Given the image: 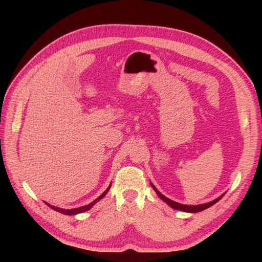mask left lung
<instances>
[{
    "label": "left lung",
    "instance_id": "1",
    "mask_svg": "<svg viewBox=\"0 0 262 262\" xmlns=\"http://www.w3.org/2000/svg\"><path fill=\"white\" fill-rule=\"evenodd\" d=\"M150 186H152V188L155 190V192L157 193V195L160 196L163 201H165L168 205H170V207H171L172 209L180 210V211H184V212H191V213L200 212V211H203V210H205V209H208V208L212 207L213 204H215L217 201H220V200L222 199V198H223V195H224V194L221 195V196L217 198V199H215L214 201H211V202H209V203H204V204H200V205H186V204H180V203H178V202H175V201H172V200L168 199V198H166L165 195H163L160 191H158V190L155 188V186H154L153 184H150Z\"/></svg>",
    "mask_w": 262,
    "mask_h": 262
}]
</instances>
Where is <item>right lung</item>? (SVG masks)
Masks as SVG:
<instances>
[{
    "label": "right lung",
    "mask_w": 262,
    "mask_h": 262,
    "mask_svg": "<svg viewBox=\"0 0 262 262\" xmlns=\"http://www.w3.org/2000/svg\"><path fill=\"white\" fill-rule=\"evenodd\" d=\"M110 187H112V185H110L108 188H107V190L106 191L102 193L101 195H99L96 200L95 201H93L92 203H90V204H87V205H84V207H81V208H76V209H71V210H66V209H61V208H57V207H53V205H51V204H48L46 202V204L48 205V207H50L51 209H53V210H55L57 212H60V213H62V214H66V215H74V214H77V213H82V212H85V211H89L93 205L95 204V203H97L100 199H102V198H104L106 194H107V192L109 191V189H110Z\"/></svg>",
    "instance_id": "1"
}]
</instances>
